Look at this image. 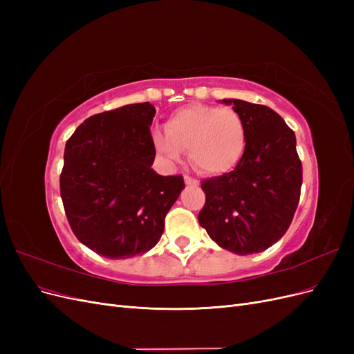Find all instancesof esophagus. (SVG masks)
Listing matches in <instances>:
<instances>
[{
  "label": "esophagus",
  "mask_w": 354,
  "mask_h": 354,
  "mask_svg": "<svg viewBox=\"0 0 354 354\" xmlns=\"http://www.w3.org/2000/svg\"><path fill=\"white\" fill-rule=\"evenodd\" d=\"M185 183H186L187 186H196V185H199V181L195 180V178L189 177V176H185Z\"/></svg>",
  "instance_id": "esophagus-1"
}]
</instances>
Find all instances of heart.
I'll use <instances>...</instances> for the list:
<instances>
[{
  "instance_id": "1",
  "label": "heart",
  "mask_w": 354,
  "mask_h": 354,
  "mask_svg": "<svg viewBox=\"0 0 354 354\" xmlns=\"http://www.w3.org/2000/svg\"><path fill=\"white\" fill-rule=\"evenodd\" d=\"M156 152L168 164H177L181 151L203 174H224L241 160L245 143V125L232 108L195 104L178 109L165 122V133L155 131Z\"/></svg>"
}]
</instances>
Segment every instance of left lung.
Wrapping results in <instances>:
<instances>
[{
	"label": "left lung",
	"mask_w": 354,
	"mask_h": 354,
	"mask_svg": "<svg viewBox=\"0 0 354 354\" xmlns=\"http://www.w3.org/2000/svg\"><path fill=\"white\" fill-rule=\"evenodd\" d=\"M245 151L230 173L202 181L205 205L198 220L221 248L238 255L261 252L279 241L295 214L303 167L295 134L273 109L238 99Z\"/></svg>",
	"instance_id": "left-lung-1"
}]
</instances>
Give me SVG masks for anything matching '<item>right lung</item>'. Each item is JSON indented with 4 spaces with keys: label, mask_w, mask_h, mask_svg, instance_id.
Returning <instances> with one entry per match:
<instances>
[{
    "label": "right lung",
    "mask_w": 354,
    "mask_h": 354,
    "mask_svg": "<svg viewBox=\"0 0 354 354\" xmlns=\"http://www.w3.org/2000/svg\"><path fill=\"white\" fill-rule=\"evenodd\" d=\"M149 102L85 120L66 142L60 196L81 243L113 260L151 251L165 216L185 189L181 176H159L152 164Z\"/></svg>",
    "instance_id": "right-lung-1"
}]
</instances>
